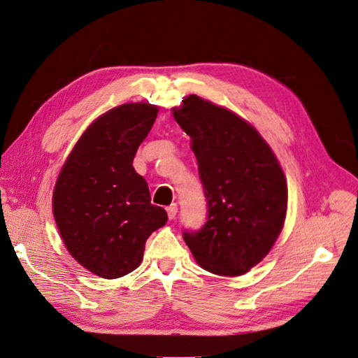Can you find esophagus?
Wrapping results in <instances>:
<instances>
[{"label": "esophagus", "mask_w": 358, "mask_h": 358, "mask_svg": "<svg viewBox=\"0 0 358 358\" xmlns=\"http://www.w3.org/2000/svg\"><path fill=\"white\" fill-rule=\"evenodd\" d=\"M167 216H169V219L171 220V219H175L176 217V213H178V204H170L167 208Z\"/></svg>", "instance_id": "obj_1"}]
</instances>
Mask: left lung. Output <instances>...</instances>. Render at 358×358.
Masks as SVG:
<instances>
[{
	"instance_id": "left-lung-1",
	"label": "left lung",
	"mask_w": 358,
	"mask_h": 358,
	"mask_svg": "<svg viewBox=\"0 0 358 358\" xmlns=\"http://www.w3.org/2000/svg\"><path fill=\"white\" fill-rule=\"evenodd\" d=\"M173 117L191 136L208 207L206 224L183 231V239L210 273L244 275L283 227L288 188L282 167L255 127L231 110L192 94Z\"/></svg>"
}]
</instances>
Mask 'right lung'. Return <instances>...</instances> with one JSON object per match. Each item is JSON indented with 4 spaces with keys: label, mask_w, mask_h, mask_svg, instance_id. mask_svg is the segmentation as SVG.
<instances>
[{
    "label": "right lung",
    "mask_w": 358,
    "mask_h": 358,
    "mask_svg": "<svg viewBox=\"0 0 358 358\" xmlns=\"http://www.w3.org/2000/svg\"><path fill=\"white\" fill-rule=\"evenodd\" d=\"M159 108L114 107L90 124L57 178L52 213L70 255L94 275L122 278L142 262L148 236L166 224L132 163Z\"/></svg>",
    "instance_id": "add662e5"
}]
</instances>
